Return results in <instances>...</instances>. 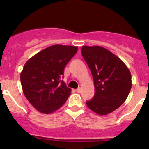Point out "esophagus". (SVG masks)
<instances>
[{
  "label": "esophagus",
  "mask_w": 149,
  "mask_h": 149,
  "mask_svg": "<svg viewBox=\"0 0 149 149\" xmlns=\"http://www.w3.org/2000/svg\"><path fill=\"white\" fill-rule=\"evenodd\" d=\"M76 91L77 93H81V88H80V87H79V88H78Z\"/></svg>",
  "instance_id": "esophagus-1"
}]
</instances>
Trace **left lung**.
I'll return each mask as SVG.
<instances>
[{
	"label": "left lung",
	"mask_w": 149,
	"mask_h": 149,
	"mask_svg": "<svg viewBox=\"0 0 149 149\" xmlns=\"http://www.w3.org/2000/svg\"><path fill=\"white\" fill-rule=\"evenodd\" d=\"M81 54L91 70L95 91L87 106L100 115L111 113L125 102L130 93V70L118 56L102 47L83 46Z\"/></svg>",
	"instance_id": "obj_1"
}]
</instances>
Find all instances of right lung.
Wrapping results in <instances>:
<instances>
[{
    "label": "right lung",
    "instance_id": "right-lung-1",
    "mask_svg": "<svg viewBox=\"0 0 149 149\" xmlns=\"http://www.w3.org/2000/svg\"><path fill=\"white\" fill-rule=\"evenodd\" d=\"M78 47L55 45L26 61L21 73L23 92L39 112L49 114L61 108L71 93L63 78L64 68Z\"/></svg>",
    "mask_w": 149,
    "mask_h": 149
}]
</instances>
